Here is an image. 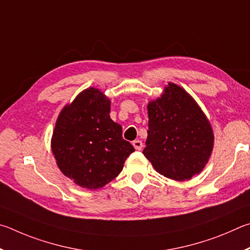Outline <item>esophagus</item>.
Returning <instances> with one entry per match:
<instances>
[{
    "label": "esophagus",
    "mask_w": 250,
    "mask_h": 250,
    "mask_svg": "<svg viewBox=\"0 0 250 250\" xmlns=\"http://www.w3.org/2000/svg\"><path fill=\"white\" fill-rule=\"evenodd\" d=\"M133 146L136 150H141L143 148V143L141 141H134L133 142Z\"/></svg>",
    "instance_id": "34e87169"
}]
</instances>
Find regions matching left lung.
Listing matches in <instances>:
<instances>
[{"mask_svg":"<svg viewBox=\"0 0 250 250\" xmlns=\"http://www.w3.org/2000/svg\"><path fill=\"white\" fill-rule=\"evenodd\" d=\"M148 136L144 156L157 172L176 181L190 180L208 163L214 134L196 101L176 83L148 102Z\"/></svg>","mask_w":250,"mask_h":250,"instance_id":"obj_1","label":"left lung"}]
</instances>
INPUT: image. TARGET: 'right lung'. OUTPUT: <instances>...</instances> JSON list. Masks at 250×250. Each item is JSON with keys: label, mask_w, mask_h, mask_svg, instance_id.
<instances>
[{"label": "right lung", "mask_w": 250, "mask_h": 250, "mask_svg": "<svg viewBox=\"0 0 250 250\" xmlns=\"http://www.w3.org/2000/svg\"><path fill=\"white\" fill-rule=\"evenodd\" d=\"M111 100L90 86L59 113L51 151L60 171L77 186L101 189L115 179L135 151L122 137V126L109 117Z\"/></svg>", "instance_id": "add662e5"}]
</instances>
